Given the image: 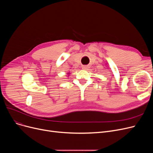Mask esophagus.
Returning <instances> with one entry per match:
<instances>
[{
    "instance_id": "esophagus-1",
    "label": "esophagus",
    "mask_w": 153,
    "mask_h": 153,
    "mask_svg": "<svg viewBox=\"0 0 153 153\" xmlns=\"http://www.w3.org/2000/svg\"><path fill=\"white\" fill-rule=\"evenodd\" d=\"M87 68V66H82V69H84V70H85V69H86Z\"/></svg>"
}]
</instances>
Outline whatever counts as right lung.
I'll list each match as a JSON object with an SVG mask.
<instances>
[{"instance_id":"add662e5","label":"right lung","mask_w":153,"mask_h":153,"mask_svg":"<svg viewBox=\"0 0 153 153\" xmlns=\"http://www.w3.org/2000/svg\"><path fill=\"white\" fill-rule=\"evenodd\" d=\"M69 73H70V72H68V74H69Z\"/></svg>"}]
</instances>
